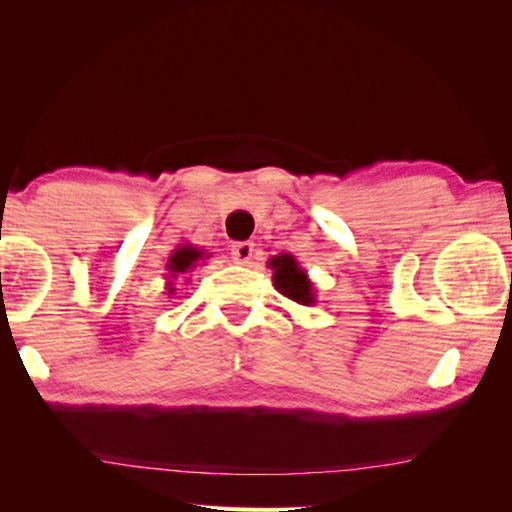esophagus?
<instances>
[{
  "label": "esophagus",
  "instance_id": "34e87169",
  "mask_svg": "<svg viewBox=\"0 0 512 512\" xmlns=\"http://www.w3.org/2000/svg\"><path fill=\"white\" fill-rule=\"evenodd\" d=\"M232 255H235L237 264L248 266L255 257V244H253V241H239V244L232 246Z\"/></svg>",
  "mask_w": 512,
  "mask_h": 512
}]
</instances>
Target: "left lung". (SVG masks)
<instances>
[{"instance_id":"left-lung-1","label":"left lung","mask_w":512,"mask_h":512,"mask_svg":"<svg viewBox=\"0 0 512 512\" xmlns=\"http://www.w3.org/2000/svg\"><path fill=\"white\" fill-rule=\"evenodd\" d=\"M268 268L273 271V287L298 305L311 307L316 305V289L309 280L305 268L291 253H280L268 259Z\"/></svg>"}]
</instances>
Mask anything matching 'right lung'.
I'll use <instances>...</instances> for the list:
<instances>
[{
	"label": "right lung",
	"instance_id": "1",
	"mask_svg": "<svg viewBox=\"0 0 512 512\" xmlns=\"http://www.w3.org/2000/svg\"><path fill=\"white\" fill-rule=\"evenodd\" d=\"M210 257V253H203L201 248H196L192 244H183L178 246L173 253L169 255V262L164 266V277H167V291L176 293V287H173V280H178V277H185L187 273H192L194 268L198 266V262H203V259Z\"/></svg>",
	"mask_w": 512,
	"mask_h": 512
}]
</instances>
